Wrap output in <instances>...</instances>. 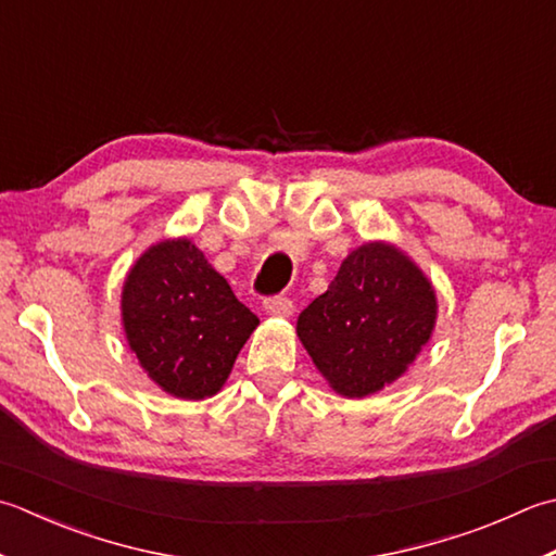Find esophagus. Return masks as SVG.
<instances>
[{"label": "esophagus", "instance_id": "1", "mask_svg": "<svg viewBox=\"0 0 556 556\" xmlns=\"http://www.w3.org/2000/svg\"><path fill=\"white\" fill-rule=\"evenodd\" d=\"M263 308L269 315H275V318H289V315L293 313V303L287 296H271L263 303Z\"/></svg>", "mask_w": 556, "mask_h": 556}]
</instances>
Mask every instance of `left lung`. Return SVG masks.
Here are the masks:
<instances>
[{
  "instance_id": "obj_1",
  "label": "left lung",
  "mask_w": 556,
  "mask_h": 556,
  "mask_svg": "<svg viewBox=\"0 0 556 556\" xmlns=\"http://www.w3.org/2000/svg\"><path fill=\"white\" fill-rule=\"evenodd\" d=\"M439 318L437 289L405 250L368 241L296 320V334L328 386L368 397L407 374Z\"/></svg>"
}]
</instances>
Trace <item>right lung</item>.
I'll list each match as a JSON object with an SVG mask.
<instances>
[{
  "label": "right lung",
  "instance_id": "1",
  "mask_svg": "<svg viewBox=\"0 0 556 556\" xmlns=\"http://www.w3.org/2000/svg\"><path fill=\"white\" fill-rule=\"evenodd\" d=\"M119 315L144 374L180 400L219 393L260 325L188 236L163 238L135 260Z\"/></svg>",
  "mask_w": 556,
  "mask_h": 556
}]
</instances>
